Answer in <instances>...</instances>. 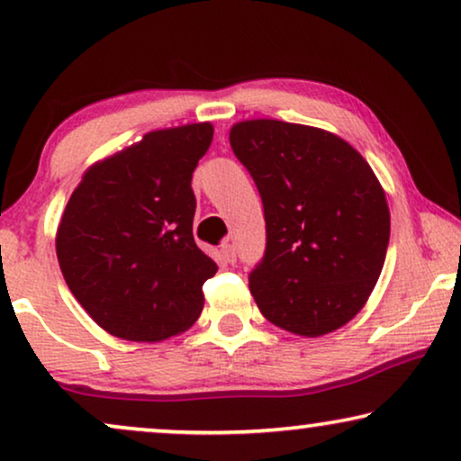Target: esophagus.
<instances>
[{
  "label": "esophagus",
  "instance_id": "esophagus-1",
  "mask_svg": "<svg viewBox=\"0 0 461 461\" xmlns=\"http://www.w3.org/2000/svg\"><path fill=\"white\" fill-rule=\"evenodd\" d=\"M220 251H222V258H224V260L229 262V264H235V262H237V251H235V245L224 243V245H222V249H220Z\"/></svg>",
  "mask_w": 461,
  "mask_h": 461
}]
</instances>
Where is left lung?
Masks as SVG:
<instances>
[{
	"mask_svg": "<svg viewBox=\"0 0 461 461\" xmlns=\"http://www.w3.org/2000/svg\"><path fill=\"white\" fill-rule=\"evenodd\" d=\"M230 147L260 191L267 251L249 292L270 323L319 338L357 317L390 239L386 193L344 138L312 125L248 119Z\"/></svg>",
	"mask_w": 461,
	"mask_h": 461,
	"instance_id": "obj_1",
	"label": "left lung"
}]
</instances>
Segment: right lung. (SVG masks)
Returning a JSON list of instances; mask_svg holds the SVG:
<instances>
[{
	"mask_svg": "<svg viewBox=\"0 0 461 461\" xmlns=\"http://www.w3.org/2000/svg\"><path fill=\"white\" fill-rule=\"evenodd\" d=\"M213 125L155 130L86 169L62 212L56 256L84 311L130 342H161L203 311L216 262L193 237V172Z\"/></svg>",
	"mask_w": 461,
	"mask_h": 461,
	"instance_id": "1",
	"label": "right lung"
}]
</instances>
